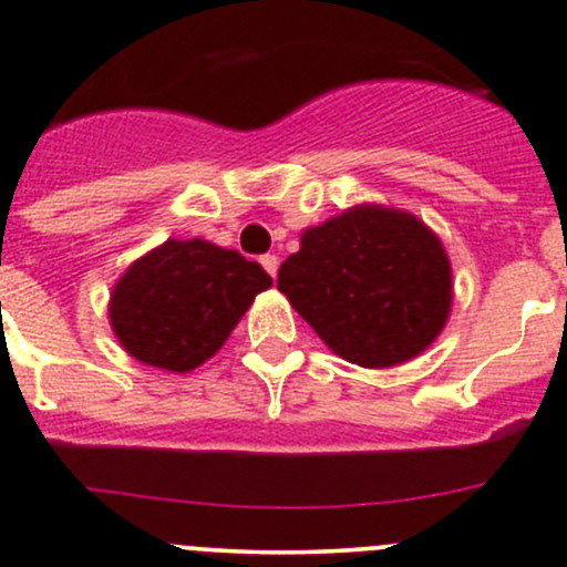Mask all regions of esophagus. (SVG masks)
I'll list each match as a JSON object with an SVG mask.
<instances>
[{
    "label": "esophagus",
    "instance_id": "esophagus-1",
    "mask_svg": "<svg viewBox=\"0 0 567 567\" xmlns=\"http://www.w3.org/2000/svg\"><path fill=\"white\" fill-rule=\"evenodd\" d=\"M260 262H262V268H266V271L271 274V279L277 277V271H279V260H277V255H262V257H260Z\"/></svg>",
    "mask_w": 567,
    "mask_h": 567
}]
</instances>
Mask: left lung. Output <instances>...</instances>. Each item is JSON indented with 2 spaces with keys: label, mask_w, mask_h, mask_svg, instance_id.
I'll return each instance as SVG.
<instances>
[{
  "label": "left lung",
  "mask_w": 567,
  "mask_h": 567,
  "mask_svg": "<svg viewBox=\"0 0 567 567\" xmlns=\"http://www.w3.org/2000/svg\"><path fill=\"white\" fill-rule=\"evenodd\" d=\"M277 288L342 359L392 368L444 329L453 274L420 219L359 205L301 236V249L279 266Z\"/></svg>",
  "instance_id": "left-lung-1"
}]
</instances>
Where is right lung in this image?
<instances>
[{"label": "right lung", "mask_w": 567, "mask_h": 567, "mask_svg": "<svg viewBox=\"0 0 567 567\" xmlns=\"http://www.w3.org/2000/svg\"><path fill=\"white\" fill-rule=\"evenodd\" d=\"M271 277L260 262L208 241H164L114 285L109 318L125 351L186 373L214 357Z\"/></svg>", "instance_id": "obj_1"}]
</instances>
